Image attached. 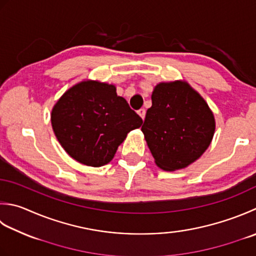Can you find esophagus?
Instances as JSON below:
<instances>
[{
  "label": "esophagus",
  "instance_id": "1",
  "mask_svg": "<svg viewBox=\"0 0 256 256\" xmlns=\"http://www.w3.org/2000/svg\"><path fill=\"white\" fill-rule=\"evenodd\" d=\"M138 114L144 120V118H145V110L144 108H140L138 111Z\"/></svg>",
  "mask_w": 256,
  "mask_h": 256
}]
</instances>
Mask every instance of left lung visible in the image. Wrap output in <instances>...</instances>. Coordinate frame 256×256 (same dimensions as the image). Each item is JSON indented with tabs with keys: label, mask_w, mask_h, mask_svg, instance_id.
Here are the masks:
<instances>
[{
	"label": "left lung",
	"mask_w": 256,
	"mask_h": 256,
	"mask_svg": "<svg viewBox=\"0 0 256 256\" xmlns=\"http://www.w3.org/2000/svg\"><path fill=\"white\" fill-rule=\"evenodd\" d=\"M142 132L154 162L164 171L188 168L206 151L215 132L214 114L186 81L161 82L152 92Z\"/></svg>",
	"instance_id": "8db88e82"
}]
</instances>
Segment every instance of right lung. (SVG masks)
<instances>
[{"label": "right lung", "instance_id": "obj_1", "mask_svg": "<svg viewBox=\"0 0 256 256\" xmlns=\"http://www.w3.org/2000/svg\"><path fill=\"white\" fill-rule=\"evenodd\" d=\"M53 132L70 156L88 166H103L132 130L143 121L105 82L84 80L73 85L54 104Z\"/></svg>", "mask_w": 256, "mask_h": 256}]
</instances>
